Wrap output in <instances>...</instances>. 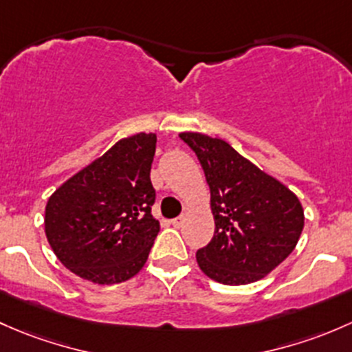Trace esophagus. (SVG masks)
Segmentation results:
<instances>
[{"mask_svg": "<svg viewBox=\"0 0 352 352\" xmlns=\"http://www.w3.org/2000/svg\"><path fill=\"white\" fill-rule=\"evenodd\" d=\"M183 222H184L183 217H176V219H173V220H171L173 227H176V229H179V227L183 226Z\"/></svg>", "mask_w": 352, "mask_h": 352, "instance_id": "obj_1", "label": "esophagus"}]
</instances>
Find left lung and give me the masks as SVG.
I'll list each match as a JSON object with an SVG mask.
<instances>
[{
  "instance_id": "obj_1",
  "label": "left lung",
  "mask_w": 352,
  "mask_h": 352,
  "mask_svg": "<svg viewBox=\"0 0 352 352\" xmlns=\"http://www.w3.org/2000/svg\"><path fill=\"white\" fill-rule=\"evenodd\" d=\"M179 137L205 171L215 220L213 239L197 252L198 266L222 285L263 280L298 244L305 223L298 197L226 140L200 132Z\"/></svg>"
}]
</instances>
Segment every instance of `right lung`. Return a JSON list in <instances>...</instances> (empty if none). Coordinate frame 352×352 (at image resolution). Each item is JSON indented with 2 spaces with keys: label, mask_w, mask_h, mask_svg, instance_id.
Listing matches in <instances>:
<instances>
[{
  "label": "right lung",
  "mask_w": 352,
  "mask_h": 352,
  "mask_svg": "<svg viewBox=\"0 0 352 352\" xmlns=\"http://www.w3.org/2000/svg\"><path fill=\"white\" fill-rule=\"evenodd\" d=\"M155 142L152 132L123 137L50 195L43 219L47 241L82 280L122 283L146 264L161 227L151 215Z\"/></svg>",
  "instance_id": "add662e5"
}]
</instances>
